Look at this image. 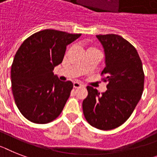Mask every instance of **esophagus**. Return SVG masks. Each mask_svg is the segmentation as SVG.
Segmentation results:
<instances>
[{"instance_id":"34e87169","label":"esophagus","mask_w":157,"mask_h":157,"mask_svg":"<svg viewBox=\"0 0 157 157\" xmlns=\"http://www.w3.org/2000/svg\"><path fill=\"white\" fill-rule=\"evenodd\" d=\"M83 85L82 84H81V83L79 82H74L73 83V87H74L75 89H78V88H81V87H82Z\"/></svg>"}]
</instances>
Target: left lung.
<instances>
[{
	"label": "left lung",
	"mask_w": 157,
	"mask_h": 157,
	"mask_svg": "<svg viewBox=\"0 0 157 157\" xmlns=\"http://www.w3.org/2000/svg\"><path fill=\"white\" fill-rule=\"evenodd\" d=\"M105 49L106 66L101 72L108 82L107 91L100 94L87 87L83 113L90 125L111 130L123 124L141 98L144 73L141 60L132 44L116 34L97 35Z\"/></svg>",
	"instance_id": "obj_1"
}]
</instances>
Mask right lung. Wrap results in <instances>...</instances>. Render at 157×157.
Returning <instances> with one entry per match:
<instances>
[{
	"mask_svg": "<svg viewBox=\"0 0 157 157\" xmlns=\"http://www.w3.org/2000/svg\"><path fill=\"white\" fill-rule=\"evenodd\" d=\"M81 35L42 30L24 40L16 52L12 91L21 113L33 123H49L62 112L73 84L60 81L53 69L62 62L66 46Z\"/></svg>",
	"mask_w": 157,
	"mask_h": 157,
	"instance_id": "1",
	"label": "right lung"
}]
</instances>
